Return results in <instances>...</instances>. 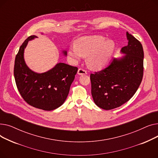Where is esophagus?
<instances>
[{
    "label": "esophagus",
    "instance_id": "obj_1",
    "mask_svg": "<svg viewBox=\"0 0 158 158\" xmlns=\"http://www.w3.org/2000/svg\"><path fill=\"white\" fill-rule=\"evenodd\" d=\"M77 73L79 75H85V74H87V72L85 70L82 69H79L77 71Z\"/></svg>",
    "mask_w": 158,
    "mask_h": 158
}]
</instances>
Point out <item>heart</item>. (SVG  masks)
Masks as SVG:
<instances>
[{
    "mask_svg": "<svg viewBox=\"0 0 158 158\" xmlns=\"http://www.w3.org/2000/svg\"><path fill=\"white\" fill-rule=\"evenodd\" d=\"M115 49L111 40L101 36H84L79 38L69 50L71 60L77 63L83 56L86 57L87 65L91 69L99 70L108 63Z\"/></svg>",
    "mask_w": 158,
    "mask_h": 158,
    "instance_id": "1",
    "label": "heart"
}]
</instances>
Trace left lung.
Here are the masks:
<instances>
[{
  "instance_id": "left-lung-1",
  "label": "left lung",
  "mask_w": 158,
  "mask_h": 158,
  "mask_svg": "<svg viewBox=\"0 0 158 158\" xmlns=\"http://www.w3.org/2000/svg\"><path fill=\"white\" fill-rule=\"evenodd\" d=\"M126 35L128 44L121 49L125 56L113 58L106 67L90 75L94 101L105 110L120 107L129 101L142 81V45L128 32Z\"/></svg>"
}]
</instances>
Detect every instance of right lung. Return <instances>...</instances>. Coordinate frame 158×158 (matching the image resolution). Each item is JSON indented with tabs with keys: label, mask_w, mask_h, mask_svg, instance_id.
Segmentation results:
<instances>
[{
	"label": "right lung",
	"mask_w": 158,
	"mask_h": 158,
	"mask_svg": "<svg viewBox=\"0 0 158 158\" xmlns=\"http://www.w3.org/2000/svg\"><path fill=\"white\" fill-rule=\"evenodd\" d=\"M35 38L38 37L30 36L20 47L15 61V79L19 92L27 104L36 108L51 111L64 102L78 69L59 63L44 73L31 70L25 62L23 54L28 41ZM63 53L67 54L65 51Z\"/></svg>",
	"instance_id": "obj_1"
}]
</instances>
